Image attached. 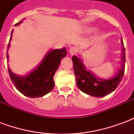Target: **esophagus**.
I'll use <instances>...</instances> for the list:
<instances>
[{
    "label": "esophagus",
    "instance_id": "obj_1",
    "mask_svg": "<svg viewBox=\"0 0 134 134\" xmlns=\"http://www.w3.org/2000/svg\"><path fill=\"white\" fill-rule=\"evenodd\" d=\"M76 52H77V49H76L75 47H70V54H71V55H74V54H75Z\"/></svg>",
    "mask_w": 134,
    "mask_h": 134
}]
</instances>
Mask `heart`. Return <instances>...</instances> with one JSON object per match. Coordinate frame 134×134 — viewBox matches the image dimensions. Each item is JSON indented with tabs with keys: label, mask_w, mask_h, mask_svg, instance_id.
Masks as SVG:
<instances>
[{
	"label": "heart",
	"mask_w": 134,
	"mask_h": 134,
	"mask_svg": "<svg viewBox=\"0 0 134 134\" xmlns=\"http://www.w3.org/2000/svg\"><path fill=\"white\" fill-rule=\"evenodd\" d=\"M91 30V29H90V28H87L86 29H85V31H89Z\"/></svg>",
	"instance_id": "obj_1"
}]
</instances>
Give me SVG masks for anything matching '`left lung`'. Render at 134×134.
<instances>
[{"mask_svg": "<svg viewBox=\"0 0 134 134\" xmlns=\"http://www.w3.org/2000/svg\"><path fill=\"white\" fill-rule=\"evenodd\" d=\"M121 67L114 77L110 79H101L94 75L90 70H87L82 59L77 56H73V68L75 71L77 85L82 92L94 97H104L113 92L120 84L125 70V48L123 39H121Z\"/></svg>", "mask_w": 134, "mask_h": 134, "instance_id": "8db88e82", "label": "left lung"}]
</instances>
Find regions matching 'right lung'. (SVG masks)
Wrapping results in <instances>:
<instances>
[{"instance_id": "right-lung-1", "label": "right lung", "mask_w": 134, "mask_h": 134, "mask_svg": "<svg viewBox=\"0 0 134 134\" xmlns=\"http://www.w3.org/2000/svg\"><path fill=\"white\" fill-rule=\"evenodd\" d=\"M22 21H23L19 22L16 26L20 24ZM13 31L8 45V60L9 58L8 51L10 47V41L12 38ZM66 55L67 50L65 47L58 49L49 50L38 66L29 74L24 76L14 74L10 70V67H8L10 80L16 89L25 96L31 98L42 97L51 92L54 87L53 77L58 69L62 59L65 57Z\"/></svg>"}]
</instances>
